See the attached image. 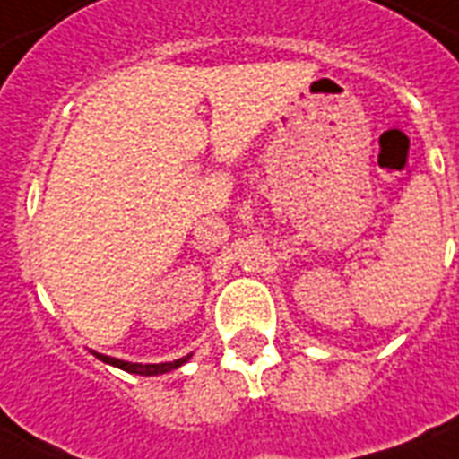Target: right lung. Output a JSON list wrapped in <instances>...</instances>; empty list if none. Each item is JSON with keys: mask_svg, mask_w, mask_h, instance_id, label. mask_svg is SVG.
I'll use <instances>...</instances> for the list:
<instances>
[{"mask_svg": "<svg viewBox=\"0 0 459 459\" xmlns=\"http://www.w3.org/2000/svg\"><path fill=\"white\" fill-rule=\"evenodd\" d=\"M95 355H97V359H102V362L114 364V367H118V369L131 371V374H143V377H157V374H166V371L178 369L180 364H186L187 359H190V355H186V357H180V359H176V362H164V364H133V362H124V359H117V357L100 355V352H95Z\"/></svg>", "mask_w": 459, "mask_h": 459, "instance_id": "1", "label": "right lung"}]
</instances>
